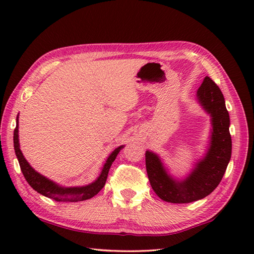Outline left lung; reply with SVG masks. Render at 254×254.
<instances>
[{
    "label": "left lung",
    "instance_id": "1",
    "mask_svg": "<svg viewBox=\"0 0 254 254\" xmlns=\"http://www.w3.org/2000/svg\"><path fill=\"white\" fill-rule=\"evenodd\" d=\"M199 104L212 116L210 146L204 159L186 180L176 181L167 175L158 156L145 154L147 176L154 192L166 202L191 203L212 193L222 181L231 157L229 113L219 87L208 76L197 90Z\"/></svg>",
    "mask_w": 254,
    "mask_h": 254
}]
</instances>
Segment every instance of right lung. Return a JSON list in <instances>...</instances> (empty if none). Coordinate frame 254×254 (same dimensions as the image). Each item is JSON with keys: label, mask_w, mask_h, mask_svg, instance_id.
Segmentation results:
<instances>
[{"label": "right lung", "mask_w": 254, "mask_h": 254, "mask_svg": "<svg viewBox=\"0 0 254 254\" xmlns=\"http://www.w3.org/2000/svg\"><path fill=\"white\" fill-rule=\"evenodd\" d=\"M123 146L116 148L109 158L107 159L106 164L102 168L100 176L98 177L95 182L90 183L88 186L85 187H77V188H62L60 186L56 185L55 182L47 179L46 177L38 174L35 169H32L30 165L27 163V160L21 154L19 149V143H18V118H17V124L14 130V149L16 157L18 159V163L20 166V170L23 172L26 181L29 183V186L34 189L38 193L42 194L49 198L55 199L57 202H78V201H85V199L91 198L98 193L102 188L105 187V183L107 181L108 172H109L110 167L113 161H115L117 155L120 152V149Z\"/></svg>", "instance_id": "right-lung-1"}]
</instances>
